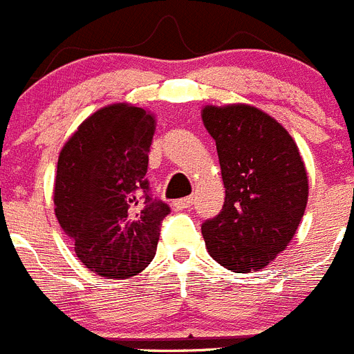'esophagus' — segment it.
<instances>
[{
  "mask_svg": "<svg viewBox=\"0 0 354 354\" xmlns=\"http://www.w3.org/2000/svg\"><path fill=\"white\" fill-rule=\"evenodd\" d=\"M194 203V199L190 198H181V199H176V201H173V208L174 210H183V208H189L190 205Z\"/></svg>",
  "mask_w": 354,
  "mask_h": 354,
  "instance_id": "1",
  "label": "esophagus"
}]
</instances>
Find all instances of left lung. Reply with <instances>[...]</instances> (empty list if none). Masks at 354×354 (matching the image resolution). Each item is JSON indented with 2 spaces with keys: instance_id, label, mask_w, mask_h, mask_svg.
I'll return each instance as SVG.
<instances>
[{
  "instance_id": "1",
  "label": "left lung",
  "mask_w": 354,
  "mask_h": 354,
  "mask_svg": "<svg viewBox=\"0 0 354 354\" xmlns=\"http://www.w3.org/2000/svg\"><path fill=\"white\" fill-rule=\"evenodd\" d=\"M226 189L223 210L201 226L215 262L233 272L269 266L296 233L308 176L299 149L276 119L250 104L205 106Z\"/></svg>"
}]
</instances>
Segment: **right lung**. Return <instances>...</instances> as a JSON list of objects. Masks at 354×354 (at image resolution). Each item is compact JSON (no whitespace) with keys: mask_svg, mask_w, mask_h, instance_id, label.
<instances>
[{"mask_svg":"<svg viewBox=\"0 0 354 354\" xmlns=\"http://www.w3.org/2000/svg\"><path fill=\"white\" fill-rule=\"evenodd\" d=\"M153 135L151 113L115 103L85 119L58 156L55 215L76 257L104 278L146 269L171 212L146 178Z\"/></svg>","mask_w":354,"mask_h":354,"instance_id":"1","label":"right lung"}]
</instances>
